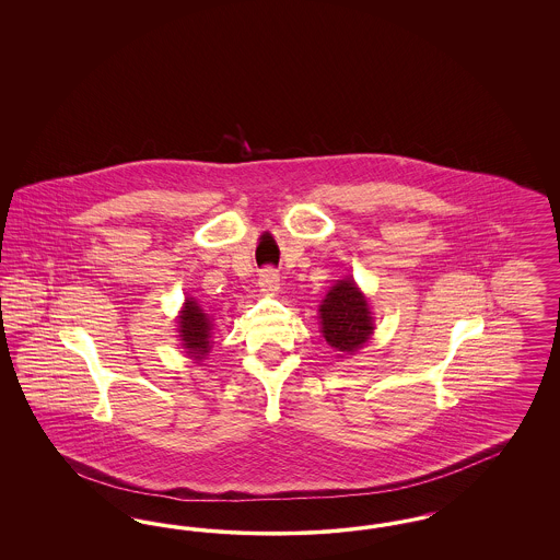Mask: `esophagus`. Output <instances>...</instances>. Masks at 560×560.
<instances>
[{"mask_svg":"<svg viewBox=\"0 0 560 560\" xmlns=\"http://www.w3.org/2000/svg\"><path fill=\"white\" fill-rule=\"evenodd\" d=\"M258 288L267 295L279 292V272L275 268H265L258 277Z\"/></svg>","mask_w":560,"mask_h":560,"instance_id":"esophagus-1","label":"esophagus"}]
</instances>
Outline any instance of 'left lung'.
Instances as JSON below:
<instances>
[{"label": "left lung", "mask_w": 560, "mask_h": 560, "mask_svg": "<svg viewBox=\"0 0 560 560\" xmlns=\"http://www.w3.org/2000/svg\"><path fill=\"white\" fill-rule=\"evenodd\" d=\"M323 336L338 352H354L373 334L372 315L354 283L340 281L325 295L319 308Z\"/></svg>", "instance_id": "left-lung-1"}]
</instances>
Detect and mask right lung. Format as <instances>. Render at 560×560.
<instances>
[{"mask_svg": "<svg viewBox=\"0 0 560 560\" xmlns=\"http://www.w3.org/2000/svg\"><path fill=\"white\" fill-rule=\"evenodd\" d=\"M180 325V338H183V347L187 348L188 354H192L195 359H201L208 350H210V320L206 317V313H201V308L197 306V302L187 300V306L183 311V317L178 319Z\"/></svg>", "mask_w": 560, "mask_h": 560, "instance_id": "right-lung-1", "label": "right lung"}]
</instances>
